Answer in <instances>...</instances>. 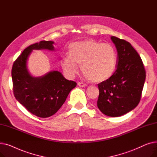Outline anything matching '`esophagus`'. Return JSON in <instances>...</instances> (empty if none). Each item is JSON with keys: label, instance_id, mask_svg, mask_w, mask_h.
I'll list each match as a JSON object with an SVG mask.
<instances>
[{"label": "esophagus", "instance_id": "obj_1", "mask_svg": "<svg viewBox=\"0 0 157 157\" xmlns=\"http://www.w3.org/2000/svg\"><path fill=\"white\" fill-rule=\"evenodd\" d=\"M78 85L79 86H81V87H85V86H87L86 84L83 83V82H78Z\"/></svg>", "mask_w": 157, "mask_h": 157}]
</instances>
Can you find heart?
I'll list each match as a JSON object with an SVG mask.
<instances>
[{
  "mask_svg": "<svg viewBox=\"0 0 157 157\" xmlns=\"http://www.w3.org/2000/svg\"><path fill=\"white\" fill-rule=\"evenodd\" d=\"M117 63V52L112 44L88 39L72 44L69 56L63 59L62 65L66 73L73 77L78 72V63L89 80L100 83L113 75Z\"/></svg>",
  "mask_w": 157,
  "mask_h": 157,
  "instance_id": "b5f03b06",
  "label": "heart"
}]
</instances>
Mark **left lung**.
<instances>
[{
    "label": "left lung",
    "mask_w": 157,
    "mask_h": 157,
    "mask_svg": "<svg viewBox=\"0 0 157 157\" xmlns=\"http://www.w3.org/2000/svg\"><path fill=\"white\" fill-rule=\"evenodd\" d=\"M111 39L117 49V69L109 79L98 84L97 106L107 116L118 117L139 103L146 71L141 57L128 42L115 36Z\"/></svg>",
    "instance_id": "obj_1"
}]
</instances>
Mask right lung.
<instances>
[{"label":"right lung","mask_w":157,"mask_h":157,"mask_svg":"<svg viewBox=\"0 0 157 157\" xmlns=\"http://www.w3.org/2000/svg\"><path fill=\"white\" fill-rule=\"evenodd\" d=\"M53 43L50 40H42L28 46L14 62L11 71L16 99L39 118H48L55 114L77 85L75 81L66 79L58 71L49 72L39 78L32 77L29 73L27 61L32 49L53 50Z\"/></svg>","instance_id":"add662e5"}]
</instances>
